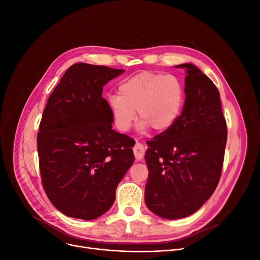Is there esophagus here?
<instances>
[{
	"instance_id": "1",
	"label": "esophagus",
	"mask_w": 260,
	"mask_h": 260,
	"mask_svg": "<svg viewBox=\"0 0 260 260\" xmlns=\"http://www.w3.org/2000/svg\"><path fill=\"white\" fill-rule=\"evenodd\" d=\"M144 154H145V146L137 141L134 147V155H135L136 160L140 161L144 157Z\"/></svg>"
}]
</instances>
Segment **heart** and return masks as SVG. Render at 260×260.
<instances>
[{
	"instance_id": "heart-1",
	"label": "heart",
	"mask_w": 260,
	"mask_h": 260,
	"mask_svg": "<svg viewBox=\"0 0 260 260\" xmlns=\"http://www.w3.org/2000/svg\"><path fill=\"white\" fill-rule=\"evenodd\" d=\"M118 94L108 97V106L121 132H127L136 119L140 128L156 133L169 131L178 119L184 100L180 81L172 75L141 72L122 81Z\"/></svg>"
}]
</instances>
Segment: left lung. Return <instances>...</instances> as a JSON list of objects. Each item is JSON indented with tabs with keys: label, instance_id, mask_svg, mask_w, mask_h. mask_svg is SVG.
Segmentation results:
<instances>
[{
	"label": "left lung",
	"instance_id": "obj_1",
	"mask_svg": "<svg viewBox=\"0 0 260 260\" xmlns=\"http://www.w3.org/2000/svg\"><path fill=\"white\" fill-rule=\"evenodd\" d=\"M185 68V101L167 132L146 142V207L166 219L197 212L220 179L226 144V122L213 81L190 63Z\"/></svg>",
	"mask_w": 260,
	"mask_h": 260
}]
</instances>
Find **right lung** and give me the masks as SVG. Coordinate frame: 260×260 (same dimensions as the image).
Here are the masks:
<instances>
[{
  "instance_id": "obj_1",
  "label": "right lung",
  "mask_w": 260,
  "mask_h": 260,
  "mask_svg": "<svg viewBox=\"0 0 260 260\" xmlns=\"http://www.w3.org/2000/svg\"><path fill=\"white\" fill-rule=\"evenodd\" d=\"M124 70L77 63L49 95L37 136L45 193L64 215L92 220L107 212L135 160V140L112 127L103 86Z\"/></svg>"
}]
</instances>
